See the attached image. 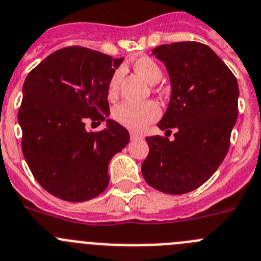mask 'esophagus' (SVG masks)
<instances>
[{
  "instance_id": "34e87169",
  "label": "esophagus",
  "mask_w": 261,
  "mask_h": 261,
  "mask_svg": "<svg viewBox=\"0 0 261 261\" xmlns=\"http://www.w3.org/2000/svg\"><path fill=\"white\" fill-rule=\"evenodd\" d=\"M130 138L133 140H136V139H142L143 136H142V134L135 133V131H131V133H130Z\"/></svg>"
}]
</instances>
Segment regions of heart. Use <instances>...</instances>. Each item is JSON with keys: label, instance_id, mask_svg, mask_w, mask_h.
<instances>
[{"label": "heart", "instance_id": "b5f03b06", "mask_svg": "<svg viewBox=\"0 0 261 261\" xmlns=\"http://www.w3.org/2000/svg\"><path fill=\"white\" fill-rule=\"evenodd\" d=\"M133 66L135 71L139 72L149 84H156L163 79V70L153 58L147 57V56L136 58L134 61ZM121 78L122 70L117 69L112 75L109 83H108L107 95L109 100H114L118 96ZM160 113H161L160 107L154 101H125L114 108L112 116L123 127L131 131H142L149 123L156 121L160 117Z\"/></svg>", "mask_w": 261, "mask_h": 261}]
</instances>
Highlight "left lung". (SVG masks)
<instances>
[{"label":"left lung","instance_id":"1","mask_svg":"<svg viewBox=\"0 0 261 261\" xmlns=\"http://www.w3.org/2000/svg\"><path fill=\"white\" fill-rule=\"evenodd\" d=\"M153 55L170 76L169 107L157 123L174 140L145 138L149 153L142 164L145 182L170 195L196 190L221 165L238 117V82L210 46L196 41L159 45Z\"/></svg>","mask_w":261,"mask_h":261}]
</instances>
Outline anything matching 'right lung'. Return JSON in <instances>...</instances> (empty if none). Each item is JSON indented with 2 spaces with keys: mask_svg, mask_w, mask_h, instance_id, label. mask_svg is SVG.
Listing matches in <instances>:
<instances>
[{
  "mask_svg": "<svg viewBox=\"0 0 261 261\" xmlns=\"http://www.w3.org/2000/svg\"><path fill=\"white\" fill-rule=\"evenodd\" d=\"M123 58L83 46L56 50L27 75L18 112L22 151L35 179L66 201L96 198L109 185L108 166L130 140L107 119L101 131L86 130L109 114L108 83Z\"/></svg>",
  "mask_w": 261,
  "mask_h": 261,
  "instance_id": "right-lung-1",
  "label": "right lung"
}]
</instances>
